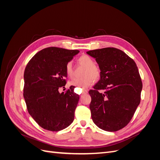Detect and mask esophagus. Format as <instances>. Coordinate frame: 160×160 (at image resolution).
<instances>
[{
	"label": "esophagus",
	"mask_w": 160,
	"mask_h": 160,
	"mask_svg": "<svg viewBox=\"0 0 160 160\" xmlns=\"http://www.w3.org/2000/svg\"><path fill=\"white\" fill-rule=\"evenodd\" d=\"M88 90L84 89V90H83V91H82V94H81V95H84V94H85V93H88Z\"/></svg>",
	"instance_id": "esophagus-1"
}]
</instances>
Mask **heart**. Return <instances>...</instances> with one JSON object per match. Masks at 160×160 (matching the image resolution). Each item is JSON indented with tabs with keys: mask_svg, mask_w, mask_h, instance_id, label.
Returning <instances> with one entry per match:
<instances>
[{
	"mask_svg": "<svg viewBox=\"0 0 160 160\" xmlns=\"http://www.w3.org/2000/svg\"><path fill=\"white\" fill-rule=\"evenodd\" d=\"M79 63L86 67L83 71V77L75 78L72 79L70 84L74 85L79 88L85 89L88 88L92 83L93 81H98L101 77V71L98 67L95 65V61L92 58L87 55H82L79 58ZM66 73L69 77H72L74 75L73 67L71 61H69L65 66Z\"/></svg>",
	"mask_w": 160,
	"mask_h": 160,
	"instance_id": "heart-1",
	"label": "heart"
}]
</instances>
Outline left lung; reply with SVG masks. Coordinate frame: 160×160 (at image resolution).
Instances as JSON below:
<instances>
[{
    "label": "left lung",
    "instance_id": "left-lung-1",
    "mask_svg": "<svg viewBox=\"0 0 160 160\" xmlns=\"http://www.w3.org/2000/svg\"><path fill=\"white\" fill-rule=\"evenodd\" d=\"M95 59L100 79L89 91L91 118L100 129L116 132L129 123L141 100L142 82L135 61L113 47L87 52Z\"/></svg>",
    "mask_w": 160,
    "mask_h": 160
}]
</instances>
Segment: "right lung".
Here are the masks:
<instances>
[{
    "instance_id": "add662e5",
    "label": "right lung",
    "mask_w": 160,
    "mask_h": 160,
    "mask_svg": "<svg viewBox=\"0 0 160 160\" xmlns=\"http://www.w3.org/2000/svg\"><path fill=\"white\" fill-rule=\"evenodd\" d=\"M79 52L51 47L38 52L24 72L23 96L28 113L43 129L58 132L74 120L79 95L71 86L65 93L59 88L66 84V64Z\"/></svg>"
}]
</instances>
